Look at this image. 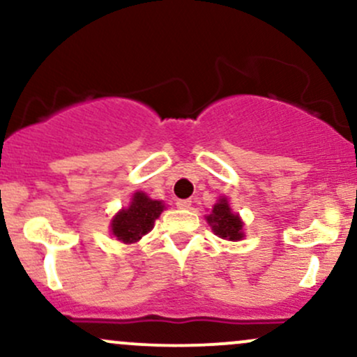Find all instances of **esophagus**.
Listing matches in <instances>:
<instances>
[{"mask_svg":"<svg viewBox=\"0 0 357 357\" xmlns=\"http://www.w3.org/2000/svg\"><path fill=\"white\" fill-rule=\"evenodd\" d=\"M176 206H178L179 210H188V208H191V199H178V202H176Z\"/></svg>","mask_w":357,"mask_h":357,"instance_id":"esophagus-1","label":"esophagus"}]
</instances>
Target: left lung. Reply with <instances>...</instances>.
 <instances>
[{"label": "left lung", "mask_w": 357, "mask_h": 357, "mask_svg": "<svg viewBox=\"0 0 357 357\" xmlns=\"http://www.w3.org/2000/svg\"><path fill=\"white\" fill-rule=\"evenodd\" d=\"M206 220L220 238L231 241L243 238V233H241L243 223H241L238 215H233L227 199H220V203L213 206L211 215Z\"/></svg>", "instance_id": "left-lung-1"}]
</instances>
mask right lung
<instances>
[{"label":"right lung","mask_w":357,"mask_h":357,"mask_svg":"<svg viewBox=\"0 0 357 357\" xmlns=\"http://www.w3.org/2000/svg\"><path fill=\"white\" fill-rule=\"evenodd\" d=\"M165 204L151 199L144 192L134 195L129 208L119 211L112 220V235L124 243H134L154 227V220L159 218Z\"/></svg>","instance_id":"1"}]
</instances>
